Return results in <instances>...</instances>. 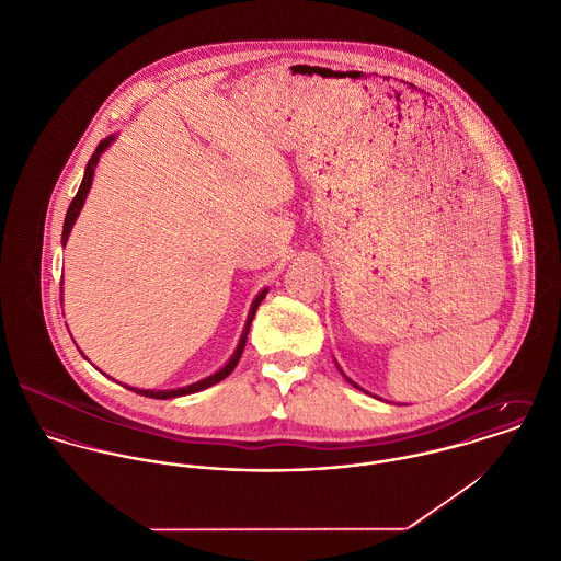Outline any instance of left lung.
<instances>
[{"instance_id": "8db88e82", "label": "left lung", "mask_w": 561, "mask_h": 561, "mask_svg": "<svg viewBox=\"0 0 561 561\" xmlns=\"http://www.w3.org/2000/svg\"><path fill=\"white\" fill-rule=\"evenodd\" d=\"M335 364H337V362H335ZM337 368H340V366H337ZM340 373H342V368H340ZM344 374V373H342ZM344 376H346V374H344ZM346 378H348V376H346ZM348 382H351V385H355V387H357V389H362V391H366V389H364V387H359V385H357V382H355V380H351V378H348Z\"/></svg>"}]
</instances>
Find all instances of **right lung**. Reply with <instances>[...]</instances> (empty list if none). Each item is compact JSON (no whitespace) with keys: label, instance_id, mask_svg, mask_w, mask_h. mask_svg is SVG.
<instances>
[{"label":"right lung","instance_id":"right-lung-1","mask_svg":"<svg viewBox=\"0 0 561 561\" xmlns=\"http://www.w3.org/2000/svg\"><path fill=\"white\" fill-rule=\"evenodd\" d=\"M117 139V135H108L104 141H100V146L95 148V152H93V157L89 159V163H87V170H84V179H82V183H80V188H78V193H76V197L71 199V204H69V208H67V215H65V224H62V248L67 245V239H69V234H71V228H73V224H76V219H78V215H80V210H82V206H84V202H87V195H89V191H91V185H93V176H95V168H98V161H100V157L111 148V144ZM60 291H62V287H60ZM265 294H267V287L265 289H261L259 294H256V298L252 300V305H250V311H248V320H245V327H243V331H241V337H239V344H237V348H234V353L230 355V359L217 370V373L210 374V376H206V378H202V380H195V382H191V385H185V387H176V389H139V387H130V385H124V387H128V389H133L135 393H141V396H148V398H159V400H168V398H179V396H187V393H195V391H199V389H206V387H210V385H215V382H219V380H224L228 374L234 370V366L239 364V359H241V353H243V346H245V340H248V331H250V324H252V320H254V313H256V309H259V305L263 302V298H265Z\"/></svg>","mask_w":561,"mask_h":561}]
</instances>
